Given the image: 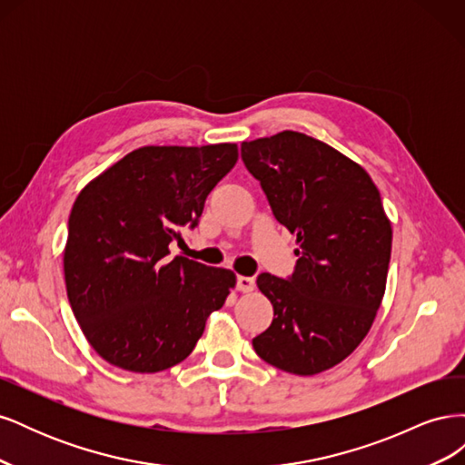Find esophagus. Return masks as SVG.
Masks as SVG:
<instances>
[{
	"label": "esophagus",
	"instance_id": "1",
	"mask_svg": "<svg viewBox=\"0 0 465 465\" xmlns=\"http://www.w3.org/2000/svg\"><path fill=\"white\" fill-rule=\"evenodd\" d=\"M254 287H256V283L252 277H244V275L236 277V289L241 292H250V291H254Z\"/></svg>",
	"mask_w": 465,
	"mask_h": 465
}]
</instances>
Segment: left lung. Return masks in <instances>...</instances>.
<instances>
[{"label": "left lung", "mask_w": 465, "mask_h": 465, "mask_svg": "<svg viewBox=\"0 0 465 465\" xmlns=\"http://www.w3.org/2000/svg\"><path fill=\"white\" fill-rule=\"evenodd\" d=\"M241 151L299 244L289 279L258 275L273 322L252 345L275 369L323 372L359 347L384 297L391 224L380 192L361 164L299 132L244 142Z\"/></svg>", "instance_id": "obj_1"}]
</instances>
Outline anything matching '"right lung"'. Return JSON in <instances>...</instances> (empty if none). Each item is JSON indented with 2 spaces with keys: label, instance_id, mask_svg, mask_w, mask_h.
Segmentation results:
<instances>
[{
  "label": "right lung",
  "instance_id": "obj_1",
  "mask_svg": "<svg viewBox=\"0 0 465 465\" xmlns=\"http://www.w3.org/2000/svg\"><path fill=\"white\" fill-rule=\"evenodd\" d=\"M236 143L149 145L81 190L67 223V299L91 347L132 372L184 361L236 283L223 267L168 244L198 224L209 192L236 164Z\"/></svg>",
  "mask_w": 465,
  "mask_h": 465
}]
</instances>
